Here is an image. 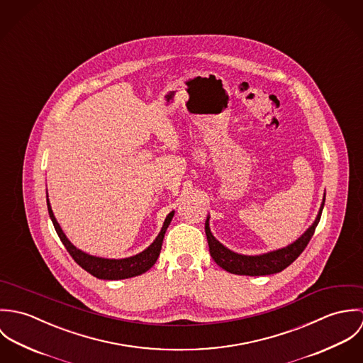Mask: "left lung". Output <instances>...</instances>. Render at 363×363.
<instances>
[{
    "label": "left lung",
    "mask_w": 363,
    "mask_h": 363,
    "mask_svg": "<svg viewBox=\"0 0 363 363\" xmlns=\"http://www.w3.org/2000/svg\"><path fill=\"white\" fill-rule=\"evenodd\" d=\"M324 203H325V191H324L323 201L315 219L295 242H292L285 247H281L268 253H262V255H255V256L236 253L228 249L226 246H223L219 240H216L209 229V215H208L206 220V235H207L211 257L220 268L236 275L259 277V275H271V274L281 272L301 256V253L305 250V247L311 242L315 226L320 222Z\"/></svg>",
    "instance_id": "left-lung-1"
}]
</instances>
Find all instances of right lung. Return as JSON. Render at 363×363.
<instances>
[{
    "mask_svg": "<svg viewBox=\"0 0 363 363\" xmlns=\"http://www.w3.org/2000/svg\"><path fill=\"white\" fill-rule=\"evenodd\" d=\"M48 209H49V215L52 219L54 229L60 238V240L62 242V245L65 246L67 252L71 255V257L75 259V262L82 267L85 271H88L91 275L99 278V279H107V281H117V279H125V278H133L137 275H141L144 272H147L159 257L160 249H162V242L166 233L167 226L172 222V218L174 215V211L169 212L160 232L157 233L155 240L141 253L131 256V257H125V259H104V257H96L92 255H88L82 250H79L78 247H75L68 238L65 236V233L62 232L60 223L57 222L54 213H52V206L49 201V196H48Z\"/></svg>",
    "mask_w": 363,
    "mask_h": 363,
    "instance_id": "obj_1",
    "label": "right lung"
}]
</instances>
